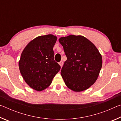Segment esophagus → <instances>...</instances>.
<instances>
[{
	"mask_svg": "<svg viewBox=\"0 0 121 121\" xmlns=\"http://www.w3.org/2000/svg\"><path fill=\"white\" fill-rule=\"evenodd\" d=\"M59 65H60L61 67H62V65H63V62H62V61H60V62L59 63Z\"/></svg>",
	"mask_w": 121,
	"mask_h": 121,
	"instance_id": "1",
	"label": "esophagus"
}]
</instances>
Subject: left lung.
<instances>
[{"instance_id": "left-lung-1", "label": "left lung", "mask_w": 121, "mask_h": 121, "mask_svg": "<svg viewBox=\"0 0 121 121\" xmlns=\"http://www.w3.org/2000/svg\"><path fill=\"white\" fill-rule=\"evenodd\" d=\"M59 42L67 58L61 71L65 85L78 92L89 89L97 81L102 67L99 50L93 43L81 35L62 37Z\"/></svg>"}]
</instances>
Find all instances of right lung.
Masks as SVG:
<instances>
[{
  "label": "right lung",
  "mask_w": 121,
  "mask_h": 121,
  "mask_svg": "<svg viewBox=\"0 0 121 121\" xmlns=\"http://www.w3.org/2000/svg\"><path fill=\"white\" fill-rule=\"evenodd\" d=\"M57 37L52 34L37 37L22 51L20 71L26 83L36 91L49 87L61 67L54 60L53 47Z\"/></svg>",
  "instance_id": "obj_1"
}]
</instances>
